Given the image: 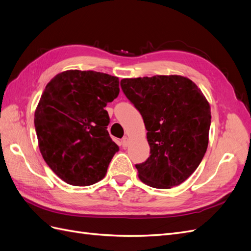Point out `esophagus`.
I'll return each instance as SVG.
<instances>
[{"label":"esophagus","instance_id":"esophagus-1","mask_svg":"<svg viewBox=\"0 0 251 251\" xmlns=\"http://www.w3.org/2000/svg\"><path fill=\"white\" fill-rule=\"evenodd\" d=\"M121 146H123V148H126L128 146V138L126 136H125V137L121 139Z\"/></svg>","mask_w":251,"mask_h":251}]
</instances>
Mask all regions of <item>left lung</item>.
<instances>
[{
	"label": "left lung",
	"mask_w": 251,
	"mask_h": 251,
	"mask_svg": "<svg viewBox=\"0 0 251 251\" xmlns=\"http://www.w3.org/2000/svg\"><path fill=\"white\" fill-rule=\"evenodd\" d=\"M120 86L148 131L150 157L135 164L140 180L156 188L181 184L206 153L211 119L206 98L179 75L125 78Z\"/></svg>",
	"instance_id": "1"
}]
</instances>
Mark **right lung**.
I'll list each match as a JSON object with an SVG mask.
<instances>
[{"instance_id":"obj_1","label":"right lung","mask_w":251,"mask_h":251,"mask_svg":"<svg viewBox=\"0 0 251 251\" xmlns=\"http://www.w3.org/2000/svg\"><path fill=\"white\" fill-rule=\"evenodd\" d=\"M118 94V77L95 71H65L45 88L34 114L36 136L44 160L66 183L92 185L105 176L119 148L107 131L104 108Z\"/></svg>"}]
</instances>
